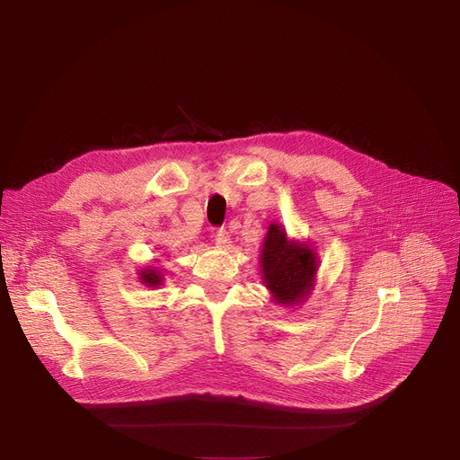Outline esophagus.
<instances>
[{"instance_id":"esophagus-1","label":"esophagus","mask_w":460,"mask_h":460,"mask_svg":"<svg viewBox=\"0 0 460 460\" xmlns=\"http://www.w3.org/2000/svg\"><path fill=\"white\" fill-rule=\"evenodd\" d=\"M214 243H216V246L227 248V246L231 244V234H229V231H226V229H217V231H216V234H214Z\"/></svg>"}]
</instances>
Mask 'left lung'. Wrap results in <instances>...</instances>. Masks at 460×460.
Masks as SVG:
<instances>
[{
    "instance_id": "8db88e82",
    "label": "left lung",
    "mask_w": 460,
    "mask_h": 460,
    "mask_svg": "<svg viewBox=\"0 0 460 460\" xmlns=\"http://www.w3.org/2000/svg\"><path fill=\"white\" fill-rule=\"evenodd\" d=\"M259 259L262 283L276 304L295 307L307 300L319 272V255L311 244L298 243L281 224L272 222Z\"/></svg>"
}]
</instances>
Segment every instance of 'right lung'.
I'll return each instance as SVG.
<instances>
[{
  "label": "right lung",
  "instance_id": "obj_1",
  "mask_svg": "<svg viewBox=\"0 0 460 460\" xmlns=\"http://www.w3.org/2000/svg\"><path fill=\"white\" fill-rule=\"evenodd\" d=\"M137 279H139V283H143L145 287H149V288H158L160 285H164L162 269L160 267H153V264L141 269L137 272Z\"/></svg>",
  "mask_w": 460,
  "mask_h": 460
}]
</instances>
